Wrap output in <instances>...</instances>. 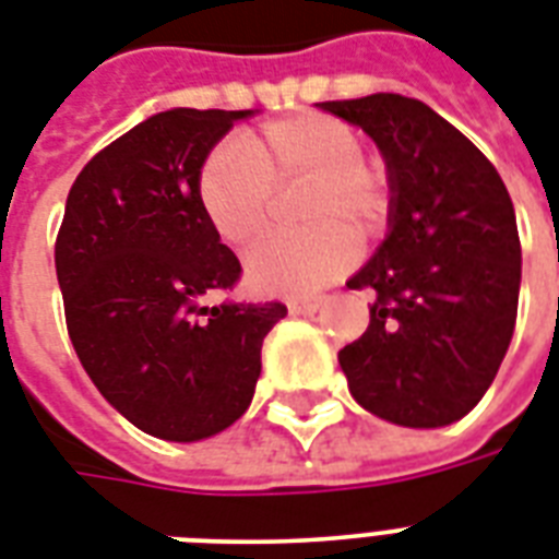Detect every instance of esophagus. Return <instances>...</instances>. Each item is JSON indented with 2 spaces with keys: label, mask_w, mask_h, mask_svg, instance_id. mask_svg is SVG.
Listing matches in <instances>:
<instances>
[{
  "label": "esophagus",
  "mask_w": 559,
  "mask_h": 559,
  "mask_svg": "<svg viewBox=\"0 0 559 559\" xmlns=\"http://www.w3.org/2000/svg\"><path fill=\"white\" fill-rule=\"evenodd\" d=\"M319 305H322V298H293L287 308L296 317H310V313H317Z\"/></svg>",
  "instance_id": "obj_1"
}]
</instances>
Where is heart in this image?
I'll return each instance as SVG.
<instances>
[{"instance_id": "heart-1", "label": "heart", "mask_w": 559, "mask_h": 559, "mask_svg": "<svg viewBox=\"0 0 559 559\" xmlns=\"http://www.w3.org/2000/svg\"><path fill=\"white\" fill-rule=\"evenodd\" d=\"M308 181L298 202V237H272L249 254V281L263 293L308 296L352 266L355 240L381 237L393 213V190L366 160L352 122L322 110L272 119L242 146L223 143L199 169V204L216 237L249 249L270 228L275 190Z\"/></svg>"}]
</instances>
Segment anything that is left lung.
Masks as SVG:
<instances>
[{
    "instance_id": "8db88e82",
    "label": "left lung",
    "mask_w": 559,
    "mask_h": 559,
    "mask_svg": "<svg viewBox=\"0 0 559 559\" xmlns=\"http://www.w3.org/2000/svg\"><path fill=\"white\" fill-rule=\"evenodd\" d=\"M378 143L390 237L348 281L369 328L340 348L355 402L404 428H442L484 399L519 308L522 246L504 181L466 134L399 93L319 102Z\"/></svg>"
}]
</instances>
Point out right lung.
<instances>
[{
	"label": "right lung",
	"instance_id": "obj_1",
	"mask_svg": "<svg viewBox=\"0 0 559 559\" xmlns=\"http://www.w3.org/2000/svg\"><path fill=\"white\" fill-rule=\"evenodd\" d=\"M251 110H164L87 160L55 240L84 372L140 431L193 442L240 419L281 301H219L240 261L199 204V169Z\"/></svg>",
	"mask_w": 559,
	"mask_h": 559
}]
</instances>
